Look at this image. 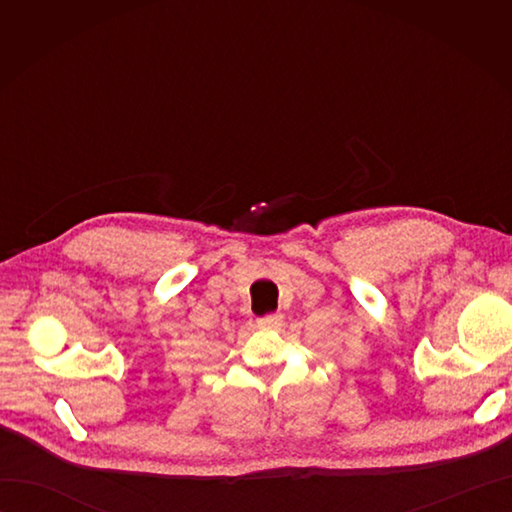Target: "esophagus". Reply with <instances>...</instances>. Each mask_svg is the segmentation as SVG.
I'll use <instances>...</instances> for the list:
<instances>
[{
  "label": "esophagus",
  "instance_id": "34e87169",
  "mask_svg": "<svg viewBox=\"0 0 512 512\" xmlns=\"http://www.w3.org/2000/svg\"><path fill=\"white\" fill-rule=\"evenodd\" d=\"M257 325H259V328H279L281 314H266V317H259Z\"/></svg>",
  "mask_w": 512,
  "mask_h": 512
}]
</instances>
